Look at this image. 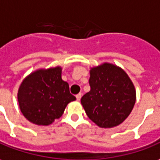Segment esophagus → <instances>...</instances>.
<instances>
[{
    "instance_id": "34e87169",
    "label": "esophagus",
    "mask_w": 160,
    "mask_h": 160,
    "mask_svg": "<svg viewBox=\"0 0 160 160\" xmlns=\"http://www.w3.org/2000/svg\"><path fill=\"white\" fill-rule=\"evenodd\" d=\"M76 98H77V100H78V101H80V99H81V98H82V94H81V93H79V94H78L77 96H76Z\"/></svg>"
}]
</instances>
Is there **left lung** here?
Listing matches in <instances>:
<instances>
[{
  "instance_id": "8db88e82",
  "label": "left lung",
  "mask_w": 160,
  "mask_h": 160,
  "mask_svg": "<svg viewBox=\"0 0 160 160\" xmlns=\"http://www.w3.org/2000/svg\"><path fill=\"white\" fill-rule=\"evenodd\" d=\"M90 73L91 91L81 98L87 116L102 128L123 123L136 102L135 88L128 75L111 63L92 68Z\"/></svg>"
}]
</instances>
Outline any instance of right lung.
Returning <instances> with one entry per match:
<instances>
[{
    "instance_id": "right-lung-1",
    "label": "right lung",
    "mask_w": 160,
    "mask_h": 160,
    "mask_svg": "<svg viewBox=\"0 0 160 160\" xmlns=\"http://www.w3.org/2000/svg\"><path fill=\"white\" fill-rule=\"evenodd\" d=\"M60 67L39 69L20 85L18 102L23 116L33 124L48 125L58 119L67 104L76 100L68 82L62 80Z\"/></svg>"
}]
</instances>
